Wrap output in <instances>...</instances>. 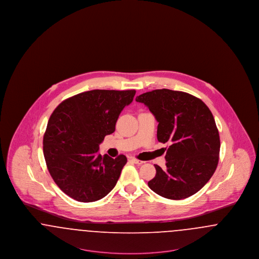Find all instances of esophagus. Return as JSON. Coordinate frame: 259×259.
I'll list each match as a JSON object with an SVG mask.
<instances>
[{"instance_id":"1","label":"esophagus","mask_w":259,"mask_h":259,"mask_svg":"<svg viewBox=\"0 0 259 259\" xmlns=\"http://www.w3.org/2000/svg\"><path fill=\"white\" fill-rule=\"evenodd\" d=\"M131 161H132V162H134V163H135V164H137V165H142L143 163H145L144 161L139 160V159H137V158H134V157H132V158H131Z\"/></svg>"}]
</instances>
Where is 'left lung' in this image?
Returning <instances> with one entry per match:
<instances>
[{
  "mask_svg": "<svg viewBox=\"0 0 259 259\" xmlns=\"http://www.w3.org/2000/svg\"><path fill=\"white\" fill-rule=\"evenodd\" d=\"M158 122L157 140L169 143L166 169L158 165L149 188L162 197L181 200L198 192L215 171L221 141L212 113L200 99L183 91L156 89L136 98ZM166 149V148H165Z\"/></svg>",
  "mask_w": 259,
  "mask_h": 259,
  "instance_id": "8db88e82",
  "label": "left lung"
}]
</instances>
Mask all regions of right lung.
I'll return each mask as SVG.
<instances>
[{
  "instance_id": "1",
  "label": "right lung",
  "mask_w": 259,
  "mask_h": 259,
  "mask_svg": "<svg viewBox=\"0 0 259 259\" xmlns=\"http://www.w3.org/2000/svg\"><path fill=\"white\" fill-rule=\"evenodd\" d=\"M135 90H91L66 99L50 115L44 136V155L50 176L64 193L89 203L109 194L127 158L99 153L104 138L115 130Z\"/></svg>"
}]
</instances>
